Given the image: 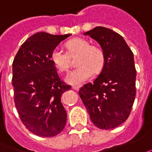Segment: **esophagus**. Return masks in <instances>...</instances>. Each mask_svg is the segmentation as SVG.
Returning <instances> with one entry per match:
<instances>
[{"label":"esophagus","mask_w":152,"mask_h":152,"mask_svg":"<svg viewBox=\"0 0 152 152\" xmlns=\"http://www.w3.org/2000/svg\"><path fill=\"white\" fill-rule=\"evenodd\" d=\"M72 88L74 90V91H78L80 90V87H79V86H73Z\"/></svg>","instance_id":"esophagus-1"}]
</instances>
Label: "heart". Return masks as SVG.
<instances>
[{
	"instance_id": "heart-1",
	"label": "heart",
	"mask_w": 152,
	"mask_h": 152,
	"mask_svg": "<svg viewBox=\"0 0 152 152\" xmlns=\"http://www.w3.org/2000/svg\"><path fill=\"white\" fill-rule=\"evenodd\" d=\"M67 53L59 48H55L50 53V61L54 66L61 73L69 72L72 66L71 58L78 55L76 63L78 66L66 77V82L79 86L90 79L93 72L102 70L106 61L105 53L99 46L91 44L82 38H74L66 43Z\"/></svg>"
}]
</instances>
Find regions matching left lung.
Wrapping results in <instances>:
<instances>
[{"label":"left lung","instance_id":"1","mask_svg":"<svg viewBox=\"0 0 152 152\" xmlns=\"http://www.w3.org/2000/svg\"><path fill=\"white\" fill-rule=\"evenodd\" d=\"M84 35L101 45L106 61L100 75L84 85L79 95L94 125L113 129L127 119L136 97L133 53L123 37L111 29L97 26Z\"/></svg>","mask_w":152,"mask_h":152}]
</instances>
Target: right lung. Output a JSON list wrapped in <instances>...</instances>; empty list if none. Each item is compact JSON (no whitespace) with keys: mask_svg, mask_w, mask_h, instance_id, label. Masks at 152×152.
<instances>
[{"mask_svg":"<svg viewBox=\"0 0 152 152\" xmlns=\"http://www.w3.org/2000/svg\"><path fill=\"white\" fill-rule=\"evenodd\" d=\"M70 36L34 34L21 45L13 61L12 86L16 110L25 126L39 137H55L66 123V111L61 96L71 86L60 79L50 53Z\"/></svg>","mask_w":152,"mask_h":152,"instance_id":"right-lung-1","label":"right lung"}]
</instances>
